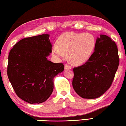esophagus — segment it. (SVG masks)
Here are the masks:
<instances>
[{"mask_svg":"<svg viewBox=\"0 0 126 126\" xmlns=\"http://www.w3.org/2000/svg\"><path fill=\"white\" fill-rule=\"evenodd\" d=\"M72 69V67L70 66V65H69L68 64H65V69Z\"/></svg>","mask_w":126,"mask_h":126,"instance_id":"34e87169","label":"esophagus"}]
</instances>
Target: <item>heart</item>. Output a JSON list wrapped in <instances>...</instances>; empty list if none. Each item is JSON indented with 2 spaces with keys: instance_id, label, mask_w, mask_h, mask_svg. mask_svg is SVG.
Instances as JSON below:
<instances>
[{
  "instance_id": "1",
  "label": "heart",
  "mask_w": 126,
  "mask_h": 126,
  "mask_svg": "<svg viewBox=\"0 0 126 126\" xmlns=\"http://www.w3.org/2000/svg\"><path fill=\"white\" fill-rule=\"evenodd\" d=\"M95 45L96 40L92 34L68 32L58 37L52 53L60 60L64 59L68 54L69 61L72 64L80 65L89 60Z\"/></svg>"
}]
</instances>
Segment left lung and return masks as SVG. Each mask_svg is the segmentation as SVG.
Instances as JSON below:
<instances>
[{
    "label": "left lung",
    "mask_w": 126,
    "mask_h": 126,
    "mask_svg": "<svg viewBox=\"0 0 126 126\" xmlns=\"http://www.w3.org/2000/svg\"><path fill=\"white\" fill-rule=\"evenodd\" d=\"M119 63L116 44L107 35L100 34L88 61L73 69L74 90L84 99L99 97L111 87Z\"/></svg>",
    "instance_id": "left-lung-1"
}]
</instances>
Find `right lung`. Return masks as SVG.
Listing matches in <instances>:
<instances>
[{
	"label": "right lung",
	"instance_id": "1",
	"mask_svg": "<svg viewBox=\"0 0 126 126\" xmlns=\"http://www.w3.org/2000/svg\"><path fill=\"white\" fill-rule=\"evenodd\" d=\"M48 34L25 38L14 46L8 55L7 75L17 96L30 104L45 101L52 94L54 78L64 69L53 63Z\"/></svg>",
	"mask_w": 126,
	"mask_h": 126
}]
</instances>
